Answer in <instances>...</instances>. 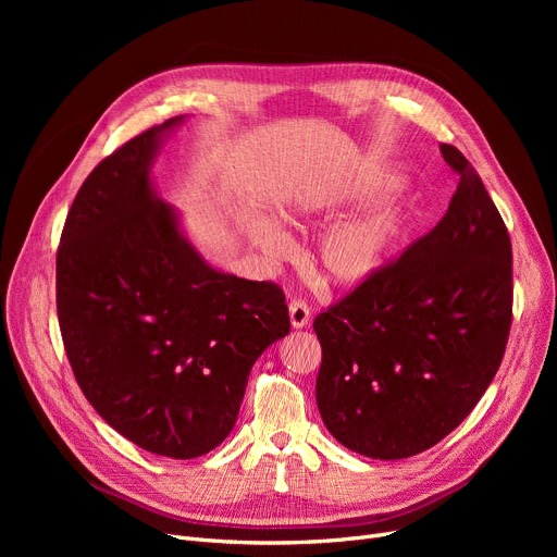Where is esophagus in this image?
Returning <instances> with one entry per match:
<instances>
[{"mask_svg": "<svg viewBox=\"0 0 557 557\" xmlns=\"http://www.w3.org/2000/svg\"><path fill=\"white\" fill-rule=\"evenodd\" d=\"M288 318H290V325H294L296 330L300 327H307L309 318H311V311H309V305L300 298H294L288 302Z\"/></svg>", "mask_w": 557, "mask_h": 557, "instance_id": "1", "label": "esophagus"}]
</instances>
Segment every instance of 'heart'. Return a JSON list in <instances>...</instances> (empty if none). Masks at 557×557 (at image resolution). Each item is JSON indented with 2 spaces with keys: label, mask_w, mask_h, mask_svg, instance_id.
Masks as SVG:
<instances>
[{
  "label": "heart",
  "mask_w": 557,
  "mask_h": 557,
  "mask_svg": "<svg viewBox=\"0 0 557 557\" xmlns=\"http://www.w3.org/2000/svg\"><path fill=\"white\" fill-rule=\"evenodd\" d=\"M341 198L313 189L298 196L286 208V221L294 225H307L311 219L325 216L338 208ZM250 242L273 259L288 255V237L277 223L267 216H255L246 223ZM401 232V216L395 210H382L370 216L347 221L325 234L318 248V267L325 280L336 286H355L372 277L384 267L397 237Z\"/></svg>",
  "instance_id": "obj_1"
}]
</instances>
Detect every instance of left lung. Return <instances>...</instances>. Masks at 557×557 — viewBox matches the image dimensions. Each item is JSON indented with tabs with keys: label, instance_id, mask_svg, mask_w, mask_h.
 I'll list each match as a JSON object with an SVG mask.
<instances>
[{
	"label": "left lung",
	"instance_id": "1",
	"mask_svg": "<svg viewBox=\"0 0 557 557\" xmlns=\"http://www.w3.org/2000/svg\"><path fill=\"white\" fill-rule=\"evenodd\" d=\"M458 173L447 214L313 320L323 347L320 418L368 458L416 456L449 435L487 391L512 325V246L476 169Z\"/></svg>",
	"mask_w": 557,
	"mask_h": 557
}]
</instances>
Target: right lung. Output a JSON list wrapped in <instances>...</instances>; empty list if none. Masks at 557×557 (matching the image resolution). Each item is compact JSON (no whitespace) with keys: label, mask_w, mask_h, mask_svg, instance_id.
Masks as SVG:
<instances>
[{"label":"right lung","mask_w":557,"mask_h":557,"mask_svg":"<svg viewBox=\"0 0 557 557\" xmlns=\"http://www.w3.org/2000/svg\"><path fill=\"white\" fill-rule=\"evenodd\" d=\"M173 116L101 160L55 252V309L76 382L137 447L196 458L239 416L257 357L290 330L284 290L214 271L149 178Z\"/></svg>","instance_id":"1"}]
</instances>
